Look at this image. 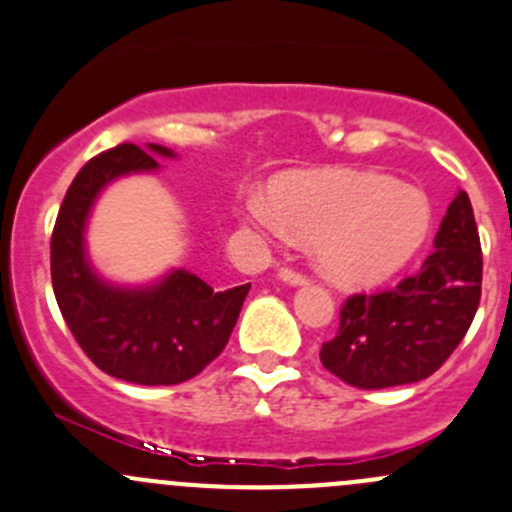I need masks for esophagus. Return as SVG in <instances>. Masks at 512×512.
Wrapping results in <instances>:
<instances>
[{"label":"esophagus","instance_id":"34e87169","mask_svg":"<svg viewBox=\"0 0 512 512\" xmlns=\"http://www.w3.org/2000/svg\"><path fill=\"white\" fill-rule=\"evenodd\" d=\"M277 277H280L282 282H287V285H307V275H302V272L292 270V267H282L280 272H277Z\"/></svg>","mask_w":512,"mask_h":512}]
</instances>
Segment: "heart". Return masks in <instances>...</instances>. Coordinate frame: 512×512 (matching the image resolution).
<instances>
[{
  "mask_svg": "<svg viewBox=\"0 0 512 512\" xmlns=\"http://www.w3.org/2000/svg\"><path fill=\"white\" fill-rule=\"evenodd\" d=\"M252 195L245 217L272 237L317 242V265L340 285H375L405 267L428 240V197L393 177L357 170L292 172Z\"/></svg>",
  "mask_w": 512,
  "mask_h": 512,
  "instance_id": "1",
  "label": "heart"
}]
</instances>
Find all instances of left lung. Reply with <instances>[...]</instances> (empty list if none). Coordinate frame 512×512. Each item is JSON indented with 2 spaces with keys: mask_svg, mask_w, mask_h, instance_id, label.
<instances>
[{
  "mask_svg": "<svg viewBox=\"0 0 512 512\" xmlns=\"http://www.w3.org/2000/svg\"><path fill=\"white\" fill-rule=\"evenodd\" d=\"M483 252L463 190L445 212L435 250L393 290L347 297L320 360L352 388L382 390L433 375L468 332L480 305Z\"/></svg>",
  "mask_w": 512,
  "mask_h": 512,
  "instance_id": "8db88e82",
  "label": "left lung"
}]
</instances>
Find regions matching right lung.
Returning <instances> with one entry per match:
<instances>
[{"mask_svg":"<svg viewBox=\"0 0 512 512\" xmlns=\"http://www.w3.org/2000/svg\"><path fill=\"white\" fill-rule=\"evenodd\" d=\"M160 145L112 147L92 157L64 195L52 232V287L84 355L107 375L137 385H177L205 370L232 335L250 285L217 292L187 270L150 287H114L92 270L84 225L104 185L130 172H155Z\"/></svg>","mask_w":512,"mask_h":512,"instance_id":"obj_1","label":"right lung"}]
</instances>
